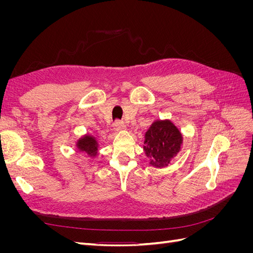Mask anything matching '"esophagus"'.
<instances>
[{
    "mask_svg": "<svg viewBox=\"0 0 253 253\" xmlns=\"http://www.w3.org/2000/svg\"><path fill=\"white\" fill-rule=\"evenodd\" d=\"M126 126H125V125H124V122L122 121H120V120H117L116 122H115V125H114V131L115 132H120V131H122V129H124Z\"/></svg>",
    "mask_w": 253,
    "mask_h": 253,
    "instance_id": "esophagus-1",
    "label": "esophagus"
}]
</instances>
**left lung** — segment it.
Listing matches in <instances>:
<instances>
[{"label":"left lung","mask_w":253,"mask_h":253,"mask_svg":"<svg viewBox=\"0 0 253 253\" xmlns=\"http://www.w3.org/2000/svg\"><path fill=\"white\" fill-rule=\"evenodd\" d=\"M183 136L170 119L155 120L144 134L143 151L149 165L156 169L167 168L181 150Z\"/></svg>","instance_id":"1"}]
</instances>
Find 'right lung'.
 <instances>
[{"label":"right lung","instance_id":"right-lung-1","mask_svg":"<svg viewBox=\"0 0 253 253\" xmlns=\"http://www.w3.org/2000/svg\"><path fill=\"white\" fill-rule=\"evenodd\" d=\"M76 148L78 152H83L91 158H96L98 156L99 142L95 136L90 134H85L81 136L76 142Z\"/></svg>","mask_w":253,"mask_h":253}]
</instances>
